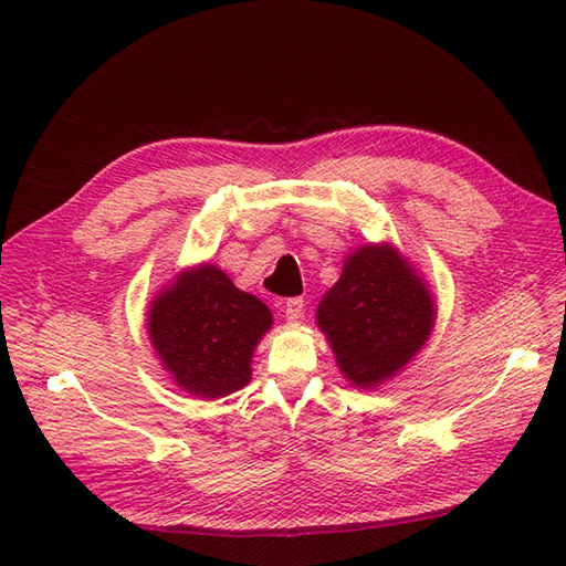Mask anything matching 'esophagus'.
<instances>
[{"label": "esophagus", "instance_id": "obj_1", "mask_svg": "<svg viewBox=\"0 0 566 566\" xmlns=\"http://www.w3.org/2000/svg\"><path fill=\"white\" fill-rule=\"evenodd\" d=\"M284 316H286V321H298V318H302L304 316V298L302 296L286 298Z\"/></svg>", "mask_w": 566, "mask_h": 566}]
</instances>
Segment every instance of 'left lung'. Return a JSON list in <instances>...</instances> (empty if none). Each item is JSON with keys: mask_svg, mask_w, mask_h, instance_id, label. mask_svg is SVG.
<instances>
[{"mask_svg": "<svg viewBox=\"0 0 566 566\" xmlns=\"http://www.w3.org/2000/svg\"><path fill=\"white\" fill-rule=\"evenodd\" d=\"M436 316V296L394 243L355 248L316 308L335 363L357 389L399 375L428 343Z\"/></svg>", "mask_w": 566, "mask_h": 566, "instance_id": "1", "label": "left lung"}]
</instances>
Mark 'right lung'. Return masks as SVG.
<instances>
[{
	"label": "right lung",
	"instance_id": "right-lung-1",
	"mask_svg": "<svg viewBox=\"0 0 566 566\" xmlns=\"http://www.w3.org/2000/svg\"><path fill=\"white\" fill-rule=\"evenodd\" d=\"M148 338L163 369L197 399H221L252 377V353L272 311L211 262L191 264L153 296Z\"/></svg>",
	"mask_w": 566,
	"mask_h": 566
}]
</instances>
